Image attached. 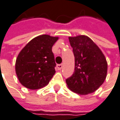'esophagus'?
<instances>
[{
    "label": "esophagus",
    "mask_w": 120,
    "mask_h": 120,
    "mask_svg": "<svg viewBox=\"0 0 120 120\" xmlns=\"http://www.w3.org/2000/svg\"><path fill=\"white\" fill-rule=\"evenodd\" d=\"M56 67H57V69L58 70H60L62 68V64H57Z\"/></svg>",
    "instance_id": "1"
}]
</instances>
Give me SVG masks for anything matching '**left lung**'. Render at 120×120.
Returning <instances> with one entry per match:
<instances>
[{
  "instance_id": "left-lung-1",
  "label": "left lung",
  "mask_w": 120,
  "mask_h": 120,
  "mask_svg": "<svg viewBox=\"0 0 120 120\" xmlns=\"http://www.w3.org/2000/svg\"><path fill=\"white\" fill-rule=\"evenodd\" d=\"M75 56L73 75L66 82L70 90L80 95L92 93L105 80L107 63L105 56L93 41L86 35L69 37Z\"/></svg>"
}]
</instances>
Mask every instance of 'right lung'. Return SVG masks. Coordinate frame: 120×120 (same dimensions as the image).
I'll list each match as a JSON object with an SVG mask.
<instances>
[{
	"label": "right lung",
	"mask_w": 120,
	"mask_h": 120,
	"mask_svg": "<svg viewBox=\"0 0 120 120\" xmlns=\"http://www.w3.org/2000/svg\"><path fill=\"white\" fill-rule=\"evenodd\" d=\"M58 37L39 35L31 39L19 54L15 71L21 84L29 89L47 85L56 72L52 46Z\"/></svg>",
	"instance_id": "obj_1"
}]
</instances>
